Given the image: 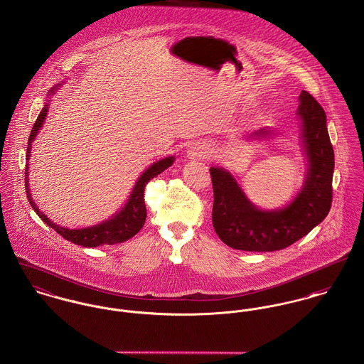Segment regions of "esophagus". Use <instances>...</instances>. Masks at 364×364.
<instances>
[{"label":"esophagus","instance_id":"obj_1","mask_svg":"<svg viewBox=\"0 0 364 364\" xmlns=\"http://www.w3.org/2000/svg\"><path fill=\"white\" fill-rule=\"evenodd\" d=\"M190 159H206L209 156V149L205 143H193L187 151Z\"/></svg>","mask_w":364,"mask_h":364}]
</instances>
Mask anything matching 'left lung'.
<instances>
[{"label":"left lung","mask_w":364,"mask_h":364,"mask_svg":"<svg viewBox=\"0 0 364 364\" xmlns=\"http://www.w3.org/2000/svg\"><path fill=\"white\" fill-rule=\"evenodd\" d=\"M297 114L302 121V144L308 161L305 183L286 208L259 210L223 168H210L213 183L212 220L215 234L236 250H282L311 232L330 212L333 200L334 151L326 127V114L312 95L302 90ZM255 134L265 137L269 130Z\"/></svg>","instance_id":"1"}]
</instances>
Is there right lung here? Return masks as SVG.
Instances as JSON below:
<instances>
[{"label": "right lung", "instance_id": "1", "mask_svg": "<svg viewBox=\"0 0 364 364\" xmlns=\"http://www.w3.org/2000/svg\"><path fill=\"white\" fill-rule=\"evenodd\" d=\"M59 85L56 87H59ZM56 87H52L50 93H55ZM49 108V103L45 105V107L41 109L34 127L31 129L30 137H28V144H27V152H26V159L28 162L30 154H31V143L34 141L37 133L41 130ZM174 161V156H168L164 158L155 164H152L147 171H144L133 191L129 196V200L127 205L124 206V209L119 213L115 214L114 217H111L109 220H106L97 225L89 227V228H81V230H68V228H63L58 224H55L53 221H50L45 214L37 208V205L34 203L33 198H31V193H30V186H28V164L26 165V171H24V186H26V195L27 199L31 205V208L34 209V212L40 215V218L43 220L45 224H48L50 228H53L59 235L63 236L65 240L73 242L75 245L84 246V247H97L102 245H115V243H121L130 239L132 236L136 235L141 227L146 223V217H147V209H146V203H144V188L147 186V183L150 181L151 178L156 177L159 173L168 169L171 166Z\"/></svg>", "mask_w": 364, "mask_h": 364}]
</instances>
